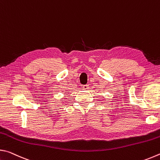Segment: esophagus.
<instances>
[{
    "label": "esophagus",
    "instance_id": "1",
    "mask_svg": "<svg viewBox=\"0 0 160 160\" xmlns=\"http://www.w3.org/2000/svg\"><path fill=\"white\" fill-rule=\"evenodd\" d=\"M82 88H83V90H88V89H89V85H83V86H82Z\"/></svg>",
    "mask_w": 160,
    "mask_h": 160
}]
</instances>
